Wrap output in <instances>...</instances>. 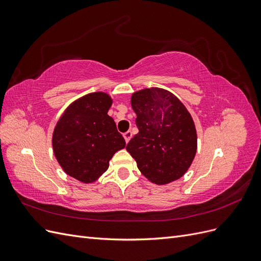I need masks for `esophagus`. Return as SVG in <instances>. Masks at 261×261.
<instances>
[{
  "instance_id": "1",
  "label": "esophagus",
  "mask_w": 261,
  "mask_h": 261,
  "mask_svg": "<svg viewBox=\"0 0 261 261\" xmlns=\"http://www.w3.org/2000/svg\"><path fill=\"white\" fill-rule=\"evenodd\" d=\"M124 138H125V141L126 143H128V141L130 140V138L133 137V134H132V132L130 130H127L126 133H124Z\"/></svg>"
}]
</instances>
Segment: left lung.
<instances>
[{
    "instance_id": "8db88e82",
    "label": "left lung",
    "mask_w": 261,
    "mask_h": 261,
    "mask_svg": "<svg viewBox=\"0 0 261 261\" xmlns=\"http://www.w3.org/2000/svg\"><path fill=\"white\" fill-rule=\"evenodd\" d=\"M130 103L139 133L126 150L139 171L156 185L180 178L197 151L192 115L174 94L156 87L134 92Z\"/></svg>"
}]
</instances>
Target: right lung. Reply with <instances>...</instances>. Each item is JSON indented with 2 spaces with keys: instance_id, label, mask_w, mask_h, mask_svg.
I'll return each mask as SVG.
<instances>
[{
  "instance_id": "right-lung-1",
  "label": "right lung",
  "mask_w": 261,
  "mask_h": 261,
  "mask_svg": "<svg viewBox=\"0 0 261 261\" xmlns=\"http://www.w3.org/2000/svg\"><path fill=\"white\" fill-rule=\"evenodd\" d=\"M111 106L108 93H88L70 103L54 127L55 158L67 175L83 183L96 181L108 170L113 154L126 146L108 115Z\"/></svg>"
}]
</instances>
